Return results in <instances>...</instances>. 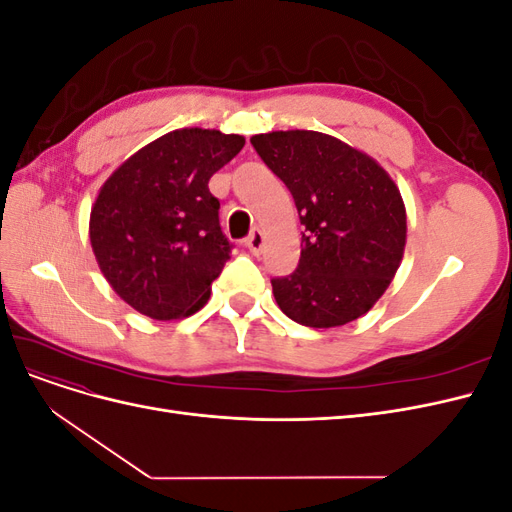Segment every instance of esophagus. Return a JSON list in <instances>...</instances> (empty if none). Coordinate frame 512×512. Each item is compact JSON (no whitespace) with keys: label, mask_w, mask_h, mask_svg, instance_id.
<instances>
[{"label":"esophagus","mask_w":512,"mask_h":512,"mask_svg":"<svg viewBox=\"0 0 512 512\" xmlns=\"http://www.w3.org/2000/svg\"><path fill=\"white\" fill-rule=\"evenodd\" d=\"M262 245H265V235H262V232H260L258 228L252 230L250 235L245 237V247H247V250H250L252 254H260Z\"/></svg>","instance_id":"1"}]
</instances>
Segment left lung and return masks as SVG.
<instances>
[{
    "mask_svg": "<svg viewBox=\"0 0 512 512\" xmlns=\"http://www.w3.org/2000/svg\"><path fill=\"white\" fill-rule=\"evenodd\" d=\"M252 145L290 190L305 232L299 265L273 277L282 312L303 327H342L382 297L406 245V207L386 170L337 138L288 130Z\"/></svg>",
    "mask_w": 512,
    "mask_h": 512,
    "instance_id": "8db88e82",
    "label": "left lung"
}]
</instances>
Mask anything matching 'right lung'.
Segmentation results:
<instances>
[{
  "instance_id": "add662e5",
  "label": "right lung",
  "mask_w": 512,
  "mask_h": 512,
  "mask_svg": "<svg viewBox=\"0 0 512 512\" xmlns=\"http://www.w3.org/2000/svg\"><path fill=\"white\" fill-rule=\"evenodd\" d=\"M245 138L183 128L160 136L106 179L91 209L89 239L119 297L156 320L190 316L230 258L213 173Z\"/></svg>"
}]
</instances>
